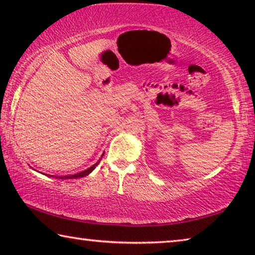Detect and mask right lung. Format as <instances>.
Instances as JSON below:
<instances>
[{
	"mask_svg": "<svg viewBox=\"0 0 255 255\" xmlns=\"http://www.w3.org/2000/svg\"><path fill=\"white\" fill-rule=\"evenodd\" d=\"M100 161H101V158L99 159V161L96 163V164H93V165L91 166V167H89V169H86V170H84V171H82V172H79V173H76V174H70V175H63V176H53V178H56V179H79V178H83V176H86V175H89L90 173H91V172L96 169V166L98 165L99 163H100Z\"/></svg>",
	"mask_w": 255,
	"mask_h": 255,
	"instance_id": "add662e5",
	"label": "right lung"
}]
</instances>
